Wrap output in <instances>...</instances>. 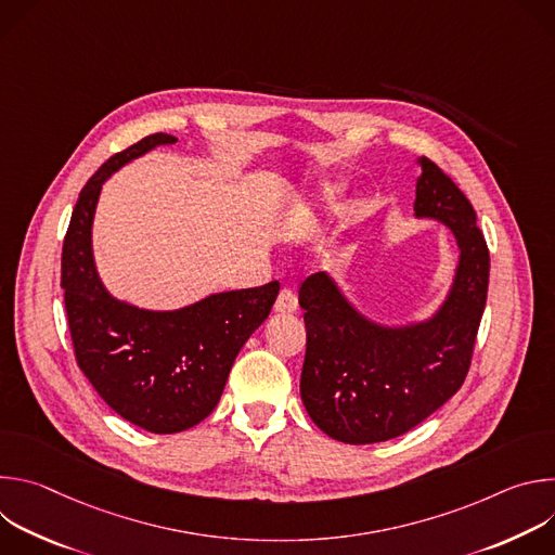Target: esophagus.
<instances>
[{
	"label": "esophagus",
	"mask_w": 555,
	"mask_h": 555,
	"mask_svg": "<svg viewBox=\"0 0 555 555\" xmlns=\"http://www.w3.org/2000/svg\"><path fill=\"white\" fill-rule=\"evenodd\" d=\"M296 307H298L296 294H294L292 289L283 287V289L279 292V296H276V302H274V311H279V313H292V311H296Z\"/></svg>",
	"instance_id": "obj_1"
}]
</instances>
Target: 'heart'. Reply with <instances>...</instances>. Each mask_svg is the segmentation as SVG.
<instances>
[{
  "label": "heart",
  "instance_id": "heart-1",
  "mask_svg": "<svg viewBox=\"0 0 555 555\" xmlns=\"http://www.w3.org/2000/svg\"><path fill=\"white\" fill-rule=\"evenodd\" d=\"M340 193V186L338 184H321V186H315L307 197H305V202L300 204L305 210H323V208H327L334 199H336V195Z\"/></svg>",
  "mask_w": 555,
  "mask_h": 555
}]
</instances>
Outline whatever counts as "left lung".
Masks as SVG:
<instances>
[{"mask_svg":"<svg viewBox=\"0 0 555 555\" xmlns=\"http://www.w3.org/2000/svg\"><path fill=\"white\" fill-rule=\"evenodd\" d=\"M415 217L443 223L459 261L441 305L424 321L386 325L362 313L319 272L302 281L307 351L300 400L311 422L343 443L400 437L461 388L488 300L490 253L467 197L428 157H417Z\"/></svg>","mask_w":555,"mask_h":555,"instance_id":"obj_1","label":"left lung"}]
</instances>
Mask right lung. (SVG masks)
<instances>
[{
    "mask_svg": "<svg viewBox=\"0 0 555 555\" xmlns=\"http://www.w3.org/2000/svg\"><path fill=\"white\" fill-rule=\"evenodd\" d=\"M176 142V135L153 133L112 155L78 195L61 257L78 366L114 413L155 435L189 430L215 411L236 353L279 296L276 281L210 294L180 309H144L109 294L92 248L103 184L135 157Z\"/></svg>",
    "mask_w": 555,
    "mask_h": 555,
    "instance_id": "1",
    "label": "right lung"
}]
</instances>
